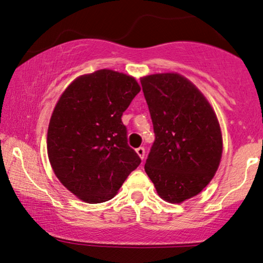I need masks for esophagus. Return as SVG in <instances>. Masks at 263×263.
<instances>
[{
  "label": "esophagus",
  "instance_id": "esophagus-1",
  "mask_svg": "<svg viewBox=\"0 0 263 263\" xmlns=\"http://www.w3.org/2000/svg\"><path fill=\"white\" fill-rule=\"evenodd\" d=\"M136 152H137V154H138V156L140 157V159L143 160L144 158H145V148L143 147V146H140V147H138L136 149Z\"/></svg>",
  "mask_w": 263,
  "mask_h": 263
}]
</instances>
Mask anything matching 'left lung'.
Instances as JSON below:
<instances>
[{
  "label": "left lung",
  "instance_id": "left-lung-1",
  "mask_svg": "<svg viewBox=\"0 0 263 263\" xmlns=\"http://www.w3.org/2000/svg\"><path fill=\"white\" fill-rule=\"evenodd\" d=\"M156 139L145 172L166 201L180 203L210 184L222 156L214 110L193 83L179 73L140 79Z\"/></svg>",
  "mask_w": 263,
  "mask_h": 263
}]
</instances>
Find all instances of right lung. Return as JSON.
<instances>
[{
	"label": "right lung",
	"mask_w": 263,
	"mask_h": 263,
	"mask_svg": "<svg viewBox=\"0 0 263 263\" xmlns=\"http://www.w3.org/2000/svg\"><path fill=\"white\" fill-rule=\"evenodd\" d=\"M139 91L133 77L103 69L74 79L58 99L48 128L49 160L58 180L83 201L112 199L141 162L122 122Z\"/></svg>",
	"instance_id": "add662e5"
}]
</instances>
